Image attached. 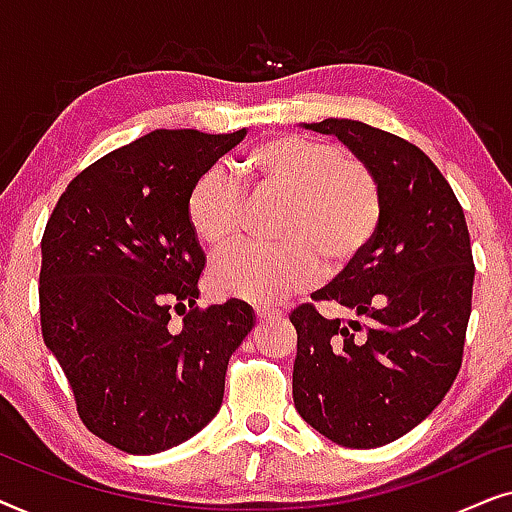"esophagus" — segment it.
I'll list each match as a JSON object with an SVG mask.
<instances>
[{
    "label": "esophagus",
    "mask_w": 512,
    "mask_h": 512,
    "mask_svg": "<svg viewBox=\"0 0 512 512\" xmlns=\"http://www.w3.org/2000/svg\"><path fill=\"white\" fill-rule=\"evenodd\" d=\"M256 317H258V321H270V319H277V312H270V310H256Z\"/></svg>",
    "instance_id": "obj_1"
}]
</instances>
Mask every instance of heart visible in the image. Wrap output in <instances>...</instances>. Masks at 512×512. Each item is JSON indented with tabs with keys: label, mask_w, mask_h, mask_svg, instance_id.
Instances as JSON below:
<instances>
[{
	"label": "heart",
	"mask_w": 512,
	"mask_h": 512,
	"mask_svg": "<svg viewBox=\"0 0 512 512\" xmlns=\"http://www.w3.org/2000/svg\"><path fill=\"white\" fill-rule=\"evenodd\" d=\"M235 172L258 195L289 200L279 219V247H235L216 258L212 286L221 296L277 305L319 275L317 254L340 265L366 247L382 214L373 172L340 146L298 135H277L244 153ZM186 219L207 249L233 244L244 223V202L233 179L207 170L186 198Z\"/></svg>",
	"instance_id": "heart-1"
}]
</instances>
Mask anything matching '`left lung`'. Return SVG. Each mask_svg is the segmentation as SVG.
Masks as SVG:
<instances>
[{
    "instance_id": "8db88e82",
    "label": "left lung",
    "mask_w": 512,
    "mask_h": 512,
    "mask_svg": "<svg viewBox=\"0 0 512 512\" xmlns=\"http://www.w3.org/2000/svg\"><path fill=\"white\" fill-rule=\"evenodd\" d=\"M335 135L380 186L373 237L314 300L352 319H326L305 303L293 403L312 429L342 447L370 450L422 424L461 368L475 265L464 209L415 144L349 118L303 123Z\"/></svg>"
}]
</instances>
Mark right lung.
Returning a JSON list of instances; mask_svg holds the SVG:
<instances>
[{"instance_id":"1","label":"right lung","mask_w":512,"mask_h":512,"mask_svg":"<svg viewBox=\"0 0 512 512\" xmlns=\"http://www.w3.org/2000/svg\"><path fill=\"white\" fill-rule=\"evenodd\" d=\"M244 135L153 130L76 174L46 223L44 342L81 422L128 454L165 452L212 422L256 324L244 300L195 305L207 258L186 219L188 191Z\"/></svg>"}]
</instances>
